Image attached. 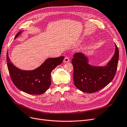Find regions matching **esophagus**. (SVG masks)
<instances>
[{"instance_id": "1", "label": "esophagus", "mask_w": 127, "mask_h": 127, "mask_svg": "<svg viewBox=\"0 0 127 127\" xmlns=\"http://www.w3.org/2000/svg\"><path fill=\"white\" fill-rule=\"evenodd\" d=\"M68 62H69V58H68L67 57H66L64 58V63H67Z\"/></svg>"}]
</instances>
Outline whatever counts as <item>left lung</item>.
<instances>
[{
	"mask_svg": "<svg viewBox=\"0 0 127 127\" xmlns=\"http://www.w3.org/2000/svg\"><path fill=\"white\" fill-rule=\"evenodd\" d=\"M115 44V52L112 58L103 66H94L90 64L87 55L77 52L71 60L74 68V83L82 92L92 93L105 87L114 78L117 69L119 50Z\"/></svg>",
	"mask_w": 127,
	"mask_h": 127,
	"instance_id": "obj_1",
	"label": "left lung"
}]
</instances>
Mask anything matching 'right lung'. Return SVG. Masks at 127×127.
Instances as JSON below:
<instances>
[{"instance_id":"1","label":"right lung","mask_w":127,"mask_h":127,"mask_svg":"<svg viewBox=\"0 0 127 127\" xmlns=\"http://www.w3.org/2000/svg\"><path fill=\"white\" fill-rule=\"evenodd\" d=\"M19 32L15 36L16 39L23 32ZM64 57L49 58L40 66L31 70H23L14 66L7 52V64L11 80L14 85L20 90L32 95H40L47 91L50 86L51 73L60 64Z\"/></svg>"}]
</instances>
